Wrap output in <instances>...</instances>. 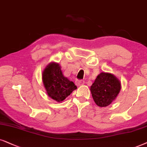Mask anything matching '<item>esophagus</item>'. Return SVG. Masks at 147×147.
Returning <instances> with one entry per match:
<instances>
[{"instance_id": "1", "label": "esophagus", "mask_w": 147, "mask_h": 147, "mask_svg": "<svg viewBox=\"0 0 147 147\" xmlns=\"http://www.w3.org/2000/svg\"><path fill=\"white\" fill-rule=\"evenodd\" d=\"M75 84L77 86H81L85 84V81H81V80H80V81L79 80H77V81H75Z\"/></svg>"}]
</instances>
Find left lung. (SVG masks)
<instances>
[{"mask_svg": "<svg viewBox=\"0 0 147 147\" xmlns=\"http://www.w3.org/2000/svg\"><path fill=\"white\" fill-rule=\"evenodd\" d=\"M92 97L98 106H108L116 99L121 90V82L109 72H101L90 88Z\"/></svg>", "mask_w": 147, "mask_h": 147, "instance_id": "obj_1", "label": "left lung"}]
</instances>
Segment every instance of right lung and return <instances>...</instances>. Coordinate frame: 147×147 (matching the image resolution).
<instances>
[{
    "label": "right lung",
    "instance_id": "right-lung-1",
    "mask_svg": "<svg viewBox=\"0 0 147 147\" xmlns=\"http://www.w3.org/2000/svg\"><path fill=\"white\" fill-rule=\"evenodd\" d=\"M42 82L46 93L50 98L62 102L70 95L77 86L62 74L61 66L55 62H51L45 67L42 74Z\"/></svg>",
    "mask_w": 147,
    "mask_h": 147
}]
</instances>
